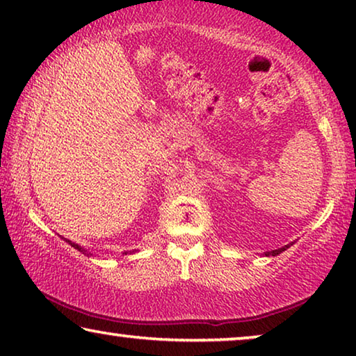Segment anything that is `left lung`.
Wrapping results in <instances>:
<instances>
[{
	"mask_svg": "<svg viewBox=\"0 0 356 356\" xmlns=\"http://www.w3.org/2000/svg\"><path fill=\"white\" fill-rule=\"evenodd\" d=\"M291 245H288V246H283V248H280V249H275V251H268V252H265V256H278V254H281L283 251H286V249H288Z\"/></svg>",
	"mask_w": 356,
	"mask_h": 356,
	"instance_id": "obj_1",
	"label": "left lung"
}]
</instances>
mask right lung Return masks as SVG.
Segmentation results:
<instances>
[{"label": "right lung", "instance_id": "1", "mask_svg": "<svg viewBox=\"0 0 356 356\" xmlns=\"http://www.w3.org/2000/svg\"><path fill=\"white\" fill-rule=\"evenodd\" d=\"M65 241H67V243H68V245H72V246H73V248H75V249H78V251H81V252H83V254H86V251H84V249H83V248H81V246H78V245H75V243H72V241H70V240H65ZM124 254H127V252H124Z\"/></svg>", "mask_w": 356, "mask_h": 356}]
</instances>
